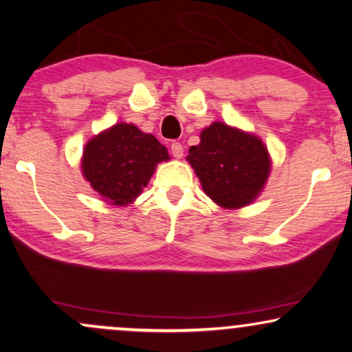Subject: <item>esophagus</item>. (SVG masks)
Returning <instances> with one entry per match:
<instances>
[{"mask_svg":"<svg viewBox=\"0 0 352 352\" xmlns=\"http://www.w3.org/2000/svg\"><path fill=\"white\" fill-rule=\"evenodd\" d=\"M170 153H172V156L175 157V159H182V156H184V146H182L180 143L173 142L170 144Z\"/></svg>","mask_w":352,"mask_h":352,"instance_id":"obj_1","label":"esophagus"}]
</instances>
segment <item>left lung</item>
<instances>
[{
	"instance_id": "8db88e82",
	"label": "left lung",
	"mask_w": 352,
	"mask_h": 352,
	"mask_svg": "<svg viewBox=\"0 0 352 352\" xmlns=\"http://www.w3.org/2000/svg\"><path fill=\"white\" fill-rule=\"evenodd\" d=\"M191 146L186 161L201 182L204 193L225 209L251 204L264 188L270 173V156L259 137L214 122Z\"/></svg>"
}]
</instances>
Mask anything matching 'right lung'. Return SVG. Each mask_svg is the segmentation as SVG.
Masks as SVG:
<instances>
[{
  "label": "right lung",
  "mask_w": 352,
  "mask_h": 352,
  "mask_svg": "<svg viewBox=\"0 0 352 352\" xmlns=\"http://www.w3.org/2000/svg\"><path fill=\"white\" fill-rule=\"evenodd\" d=\"M167 148L133 124L112 125L85 144L82 172L106 203H133L151 180L159 162L168 161Z\"/></svg>",
  "instance_id": "right-lung-1"
}]
</instances>
